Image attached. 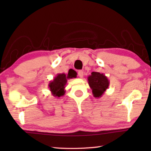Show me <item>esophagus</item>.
Returning a JSON list of instances; mask_svg holds the SVG:
<instances>
[{
    "label": "esophagus",
    "instance_id": "esophagus-1",
    "mask_svg": "<svg viewBox=\"0 0 151 151\" xmlns=\"http://www.w3.org/2000/svg\"><path fill=\"white\" fill-rule=\"evenodd\" d=\"M78 75L79 76V77L80 78H83L84 76V72L83 70H79L78 72Z\"/></svg>",
    "mask_w": 151,
    "mask_h": 151
}]
</instances>
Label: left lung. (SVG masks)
I'll return each mask as SVG.
<instances>
[{"label": "left lung", "instance_id": "8db88e82", "mask_svg": "<svg viewBox=\"0 0 151 151\" xmlns=\"http://www.w3.org/2000/svg\"><path fill=\"white\" fill-rule=\"evenodd\" d=\"M87 78L93 96L95 98H100L109 86L110 82L108 78L103 73L93 72Z\"/></svg>", "mask_w": 151, "mask_h": 151}]
</instances>
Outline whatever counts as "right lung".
<instances>
[{"label": "right lung", "mask_w": 151, "mask_h": 151, "mask_svg": "<svg viewBox=\"0 0 151 151\" xmlns=\"http://www.w3.org/2000/svg\"><path fill=\"white\" fill-rule=\"evenodd\" d=\"M76 73L75 71H69L67 75L65 73L57 74L52 81H50L48 84V88L52 93V96L55 97H60L65 94V85L67 80L70 78L76 77Z\"/></svg>", "instance_id": "obj_1"}]
</instances>
